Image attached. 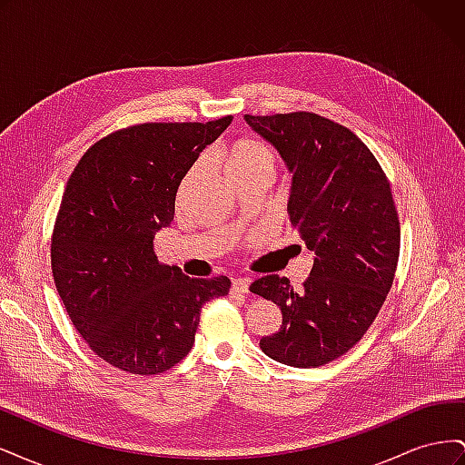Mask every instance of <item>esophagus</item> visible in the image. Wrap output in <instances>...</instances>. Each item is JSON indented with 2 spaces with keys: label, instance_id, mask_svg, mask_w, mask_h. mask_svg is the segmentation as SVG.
<instances>
[{
  "label": "esophagus",
  "instance_id": "esophagus-1",
  "mask_svg": "<svg viewBox=\"0 0 465 465\" xmlns=\"http://www.w3.org/2000/svg\"><path fill=\"white\" fill-rule=\"evenodd\" d=\"M250 283H252L250 277H238V279L232 281V291L244 292V294H246V292L250 291Z\"/></svg>",
  "mask_w": 465,
  "mask_h": 465
}]
</instances>
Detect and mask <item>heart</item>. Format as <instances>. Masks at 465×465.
<instances>
[{
    "instance_id": "heart-1",
    "label": "heart",
    "mask_w": 465,
    "mask_h": 465,
    "mask_svg": "<svg viewBox=\"0 0 465 465\" xmlns=\"http://www.w3.org/2000/svg\"><path fill=\"white\" fill-rule=\"evenodd\" d=\"M275 154L273 151L256 139H241L236 142L227 154L224 171L229 176H236L252 171H267L273 173Z\"/></svg>"
}]
</instances>
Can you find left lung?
<instances>
[{
  "instance_id": "1",
  "label": "left lung",
  "mask_w": 465,
  "mask_h": 465,
  "mask_svg": "<svg viewBox=\"0 0 465 465\" xmlns=\"http://www.w3.org/2000/svg\"><path fill=\"white\" fill-rule=\"evenodd\" d=\"M292 174L289 217L314 265L302 289L265 275L250 291L275 302L283 323L262 337L267 357L322 367L353 347L382 308L400 258V219L390 182L345 125L312 112L244 116Z\"/></svg>"
}]
</instances>
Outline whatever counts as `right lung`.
Wrapping results in <instances>:
<instances>
[{"label": "right lung", "mask_w": 465, "mask_h": 465, "mask_svg": "<svg viewBox=\"0 0 465 465\" xmlns=\"http://www.w3.org/2000/svg\"><path fill=\"white\" fill-rule=\"evenodd\" d=\"M213 122L142 124L96 142L67 180L52 234L55 289L94 353L132 374L173 369L193 345L202 308L231 279H192L154 254L174 219L182 178L229 128Z\"/></svg>", "instance_id": "add662e5"}]
</instances>
